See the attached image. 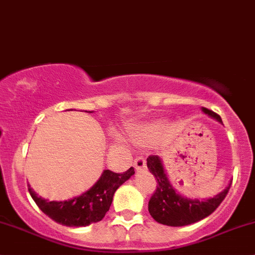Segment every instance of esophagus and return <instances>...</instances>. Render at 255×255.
<instances>
[{"label":"esophagus","mask_w":255,"mask_h":255,"mask_svg":"<svg viewBox=\"0 0 255 255\" xmlns=\"http://www.w3.org/2000/svg\"><path fill=\"white\" fill-rule=\"evenodd\" d=\"M133 165H134L135 170H143V169H145V166H146L145 158H144V156H137V158L134 159V163H133Z\"/></svg>","instance_id":"34e87169"}]
</instances>
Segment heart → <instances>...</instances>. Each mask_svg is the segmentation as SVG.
<instances>
[{"instance_id": "1", "label": "heart", "mask_w": 255, "mask_h": 255, "mask_svg": "<svg viewBox=\"0 0 255 255\" xmlns=\"http://www.w3.org/2000/svg\"><path fill=\"white\" fill-rule=\"evenodd\" d=\"M137 142H140V143H142V142H144V139H143L142 137H137Z\"/></svg>"}]
</instances>
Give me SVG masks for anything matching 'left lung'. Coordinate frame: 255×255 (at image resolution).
Returning a JSON list of instances; mask_svg holds the SVG:
<instances>
[{
	"label": "left lung",
	"mask_w": 255,
	"mask_h": 255,
	"mask_svg": "<svg viewBox=\"0 0 255 255\" xmlns=\"http://www.w3.org/2000/svg\"><path fill=\"white\" fill-rule=\"evenodd\" d=\"M202 111L222 123V120L217 113L205 109V107H202ZM146 166L158 181L156 190L149 200V213L156 222L171 226V227L191 225V223L199 222V221L206 218L220 206L231 187L230 184L222 192L207 200L187 199V197L177 194L176 190L170 184L160 156H149L146 159Z\"/></svg>",
	"instance_id": "1"
}]
</instances>
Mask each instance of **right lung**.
Here are the masks:
<instances>
[{"label": "right lung", "mask_w": 255, "mask_h": 255, "mask_svg": "<svg viewBox=\"0 0 255 255\" xmlns=\"http://www.w3.org/2000/svg\"><path fill=\"white\" fill-rule=\"evenodd\" d=\"M132 175H134L133 168L123 174L105 170L91 189L68 201H48L38 196L30 186L28 191L37 206L56 223L68 227H84L105 217L116 190Z\"/></svg>", "instance_id": "add662e5"}]
</instances>
